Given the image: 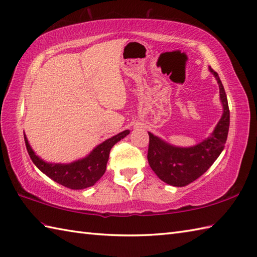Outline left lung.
<instances>
[{
  "label": "left lung",
  "mask_w": 257,
  "mask_h": 257,
  "mask_svg": "<svg viewBox=\"0 0 257 257\" xmlns=\"http://www.w3.org/2000/svg\"><path fill=\"white\" fill-rule=\"evenodd\" d=\"M219 85V97L223 104V115L213 134L193 147H175L149 134L148 163L155 174L166 184L183 187L199 178L218 158L225 147L229 129V109L225 89L217 72L209 67Z\"/></svg>",
  "instance_id": "obj_1"
}]
</instances>
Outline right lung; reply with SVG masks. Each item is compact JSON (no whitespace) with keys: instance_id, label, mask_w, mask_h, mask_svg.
<instances>
[{"instance_id":"obj_1","label":"right lung","mask_w":257,"mask_h":257,"mask_svg":"<svg viewBox=\"0 0 257 257\" xmlns=\"http://www.w3.org/2000/svg\"><path fill=\"white\" fill-rule=\"evenodd\" d=\"M129 130L120 133L113 137L109 138L97 146L87 157H84L71 164H50L39 158L29 145L27 137L24 135V142L27 150L32 159L33 164L55 183L71 189H84L91 187L102 175L107 168L110 150L113 146L120 142L125 136L129 135Z\"/></svg>"}]
</instances>
